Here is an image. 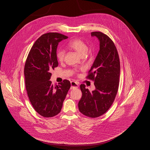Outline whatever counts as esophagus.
I'll list each match as a JSON object with an SVG mask.
<instances>
[{
	"instance_id": "1",
	"label": "esophagus",
	"mask_w": 150,
	"mask_h": 150,
	"mask_svg": "<svg viewBox=\"0 0 150 150\" xmlns=\"http://www.w3.org/2000/svg\"><path fill=\"white\" fill-rule=\"evenodd\" d=\"M71 89L78 88L79 87L78 84L75 81H71Z\"/></svg>"
}]
</instances>
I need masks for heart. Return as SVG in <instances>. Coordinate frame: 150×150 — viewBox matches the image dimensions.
<instances>
[{"label":"heart","mask_w":150,"mask_h":150,"mask_svg":"<svg viewBox=\"0 0 150 150\" xmlns=\"http://www.w3.org/2000/svg\"><path fill=\"white\" fill-rule=\"evenodd\" d=\"M68 46L72 50L76 51L80 56H84L86 53L88 52L87 45L80 39H74L72 40L69 43ZM64 56L65 52L64 50L59 49L57 50L56 57L58 61H63L64 59Z\"/></svg>","instance_id":"heart-1"}]
</instances>
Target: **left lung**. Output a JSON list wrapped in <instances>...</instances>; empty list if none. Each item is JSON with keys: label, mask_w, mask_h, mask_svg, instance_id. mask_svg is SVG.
Instances as JSON below:
<instances>
[{"label": "left lung", "mask_w": 150, "mask_h": 150, "mask_svg": "<svg viewBox=\"0 0 150 150\" xmlns=\"http://www.w3.org/2000/svg\"><path fill=\"white\" fill-rule=\"evenodd\" d=\"M100 41V50L86 78L94 81L96 89L90 92L84 84L80 87L82 97L78 103L80 112L88 117H97L111 106L118 91L120 71L117 50L112 40L106 34L91 33Z\"/></svg>", "instance_id": "1"}]
</instances>
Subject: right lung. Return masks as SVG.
I'll return each instance as SVG.
<instances>
[{"label": "right lung", "mask_w": 150, "mask_h": 150, "mask_svg": "<svg viewBox=\"0 0 150 150\" xmlns=\"http://www.w3.org/2000/svg\"><path fill=\"white\" fill-rule=\"evenodd\" d=\"M68 38L57 33H48L39 37L27 57L24 74L29 100L36 111L44 117L58 114L71 84L68 80L53 86L52 73L58 65L56 52L59 42Z\"/></svg>", "instance_id": "obj_1"}]
</instances>
